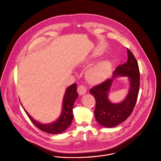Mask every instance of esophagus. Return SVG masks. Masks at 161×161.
<instances>
[{
  "mask_svg": "<svg viewBox=\"0 0 161 161\" xmlns=\"http://www.w3.org/2000/svg\"><path fill=\"white\" fill-rule=\"evenodd\" d=\"M77 92L80 95H83L86 93V88L83 85H80L77 88Z\"/></svg>",
  "mask_w": 161,
  "mask_h": 161,
  "instance_id": "obj_1",
  "label": "esophagus"
}]
</instances>
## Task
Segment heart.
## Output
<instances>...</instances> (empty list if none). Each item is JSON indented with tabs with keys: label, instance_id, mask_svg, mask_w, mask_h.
<instances>
[{
	"label": "heart",
	"instance_id": "obj_1",
	"mask_svg": "<svg viewBox=\"0 0 161 161\" xmlns=\"http://www.w3.org/2000/svg\"><path fill=\"white\" fill-rule=\"evenodd\" d=\"M98 55L94 54L88 60L95 59ZM113 67L112 62L109 60L100 61L88 68L85 73L87 81L92 84H97L105 81L109 75Z\"/></svg>",
	"mask_w": 161,
	"mask_h": 161
}]
</instances>
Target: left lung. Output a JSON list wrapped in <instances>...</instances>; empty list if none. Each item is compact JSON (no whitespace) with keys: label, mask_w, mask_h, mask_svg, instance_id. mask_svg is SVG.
Listing matches in <instances>:
<instances>
[{"label":"left lung","mask_w":161,"mask_h":161,"mask_svg":"<svg viewBox=\"0 0 161 161\" xmlns=\"http://www.w3.org/2000/svg\"><path fill=\"white\" fill-rule=\"evenodd\" d=\"M127 50L128 62L116 68L111 78L90 90L96 100L95 119L105 128L115 127L126 120L133 111L138 97L140 86L139 66L132 53L128 48ZM119 76L128 77L130 88L125 99L114 103L110 102L108 96L114 80Z\"/></svg>","instance_id":"left-lung-1"}]
</instances>
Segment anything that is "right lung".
Segmentation results:
<instances>
[{"instance_id": "1", "label": "right lung", "mask_w": 161, "mask_h": 161, "mask_svg": "<svg viewBox=\"0 0 161 161\" xmlns=\"http://www.w3.org/2000/svg\"><path fill=\"white\" fill-rule=\"evenodd\" d=\"M78 97V94L76 91V85L75 83L68 86L65 91L63 99L62 113L59 118L55 121L48 124H42L35 120L27 111L24 108V109L31 121L38 128L52 134H60L66 130L71 124L73 118V107Z\"/></svg>"}]
</instances>
